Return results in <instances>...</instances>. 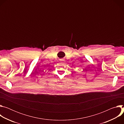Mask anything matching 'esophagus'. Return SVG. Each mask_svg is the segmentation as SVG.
<instances>
[{"mask_svg": "<svg viewBox=\"0 0 124 124\" xmlns=\"http://www.w3.org/2000/svg\"><path fill=\"white\" fill-rule=\"evenodd\" d=\"M61 61H64V60H63V59H62V60H61Z\"/></svg>", "mask_w": 124, "mask_h": 124, "instance_id": "34e87169", "label": "esophagus"}]
</instances>
